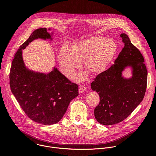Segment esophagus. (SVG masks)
<instances>
[{"mask_svg": "<svg viewBox=\"0 0 156 156\" xmlns=\"http://www.w3.org/2000/svg\"><path fill=\"white\" fill-rule=\"evenodd\" d=\"M86 90V88L85 86H82V85H80L79 86V93H82L84 92Z\"/></svg>", "mask_w": 156, "mask_h": 156, "instance_id": "1", "label": "esophagus"}]
</instances>
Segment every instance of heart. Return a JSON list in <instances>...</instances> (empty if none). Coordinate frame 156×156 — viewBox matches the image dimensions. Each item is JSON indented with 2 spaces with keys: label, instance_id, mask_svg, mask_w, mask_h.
Here are the masks:
<instances>
[{
  "label": "heart",
  "instance_id": "1",
  "mask_svg": "<svg viewBox=\"0 0 156 156\" xmlns=\"http://www.w3.org/2000/svg\"><path fill=\"white\" fill-rule=\"evenodd\" d=\"M117 51V45L114 41L95 36L75 41L70 49L62 47L58 59L62 72L69 78L74 75L83 61L84 69L92 76H98L108 70ZM84 78V75L79 77L80 80Z\"/></svg>",
  "mask_w": 156,
  "mask_h": 156
}]
</instances>
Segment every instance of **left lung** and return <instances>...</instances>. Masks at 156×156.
Instances as JSON below:
<instances>
[{
  "mask_svg": "<svg viewBox=\"0 0 156 156\" xmlns=\"http://www.w3.org/2000/svg\"><path fill=\"white\" fill-rule=\"evenodd\" d=\"M124 48L114 65L91 84L100 102L94 112L96 120L104 125H114L129 116L143 101L146 87L147 71L140 51L131 42L128 35L122 33ZM128 68L132 76L122 72Z\"/></svg>",
  "mask_w": 156,
  "mask_h": 156,
  "instance_id": "left-lung-1",
  "label": "left lung"
}]
</instances>
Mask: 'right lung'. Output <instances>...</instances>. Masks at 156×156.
Masks as SVG:
<instances>
[{"label": "right lung", "mask_w": 156, "mask_h": 156, "mask_svg": "<svg viewBox=\"0 0 156 156\" xmlns=\"http://www.w3.org/2000/svg\"><path fill=\"white\" fill-rule=\"evenodd\" d=\"M49 31H51L49 33ZM51 28H39L20 47L12 63L10 86L12 94L27 116L42 125L58 123L70 101L78 96V86L66 78L54 66L52 71L42 73L25 65L23 52L32 41L54 40Z\"/></svg>", "instance_id": "right-lung-1"}]
</instances>
